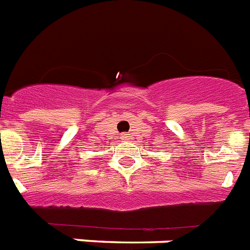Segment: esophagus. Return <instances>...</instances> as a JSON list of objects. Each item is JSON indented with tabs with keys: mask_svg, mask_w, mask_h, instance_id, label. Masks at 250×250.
Returning <instances> with one entry per match:
<instances>
[{
	"mask_svg": "<svg viewBox=\"0 0 250 250\" xmlns=\"http://www.w3.org/2000/svg\"><path fill=\"white\" fill-rule=\"evenodd\" d=\"M120 137H121V141H127V138H129V135L124 133V134H121V135H120Z\"/></svg>",
	"mask_w": 250,
	"mask_h": 250,
	"instance_id": "esophagus-1",
	"label": "esophagus"
}]
</instances>
